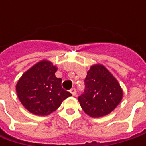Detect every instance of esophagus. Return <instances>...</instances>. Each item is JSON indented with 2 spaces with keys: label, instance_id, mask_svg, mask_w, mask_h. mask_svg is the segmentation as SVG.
I'll return each mask as SVG.
<instances>
[{
  "label": "esophagus",
  "instance_id": "1",
  "mask_svg": "<svg viewBox=\"0 0 146 146\" xmlns=\"http://www.w3.org/2000/svg\"><path fill=\"white\" fill-rule=\"evenodd\" d=\"M70 93L73 95V96H76V89L75 88H72L70 89Z\"/></svg>",
  "mask_w": 146,
  "mask_h": 146
}]
</instances>
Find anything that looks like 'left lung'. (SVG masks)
Wrapping results in <instances>:
<instances>
[{
  "label": "left lung",
  "mask_w": 146,
  "mask_h": 146,
  "mask_svg": "<svg viewBox=\"0 0 146 146\" xmlns=\"http://www.w3.org/2000/svg\"><path fill=\"white\" fill-rule=\"evenodd\" d=\"M84 92L78 100L83 110L93 118L110 114L123 98L119 84L102 65L91 66L84 80Z\"/></svg>",
  "instance_id": "left-lung-1"
}]
</instances>
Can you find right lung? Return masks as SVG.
Segmentation results:
<instances>
[{"mask_svg":"<svg viewBox=\"0 0 146 146\" xmlns=\"http://www.w3.org/2000/svg\"><path fill=\"white\" fill-rule=\"evenodd\" d=\"M57 69L50 62L41 61L26 71L17 83L18 97L29 112L48 115L71 96L62 88V79L55 76Z\"/></svg>","mask_w":146,"mask_h":146,"instance_id":"1","label":"right lung"}]
</instances>
